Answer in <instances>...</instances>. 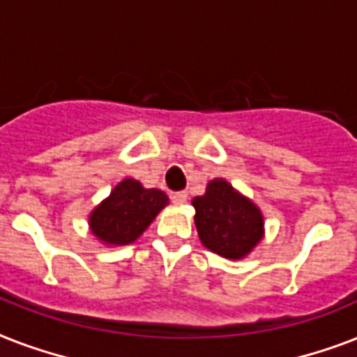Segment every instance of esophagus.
<instances>
[{
	"label": "esophagus",
	"mask_w": 357,
	"mask_h": 357,
	"mask_svg": "<svg viewBox=\"0 0 357 357\" xmlns=\"http://www.w3.org/2000/svg\"><path fill=\"white\" fill-rule=\"evenodd\" d=\"M172 202L176 206H183L185 202H187V192L185 190H179V192H174L172 195Z\"/></svg>",
	"instance_id": "1"
}]
</instances>
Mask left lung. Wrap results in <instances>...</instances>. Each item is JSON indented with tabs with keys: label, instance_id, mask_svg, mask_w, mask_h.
I'll return each instance as SVG.
<instances>
[{
	"label": "left lung",
	"instance_id": "1",
	"mask_svg": "<svg viewBox=\"0 0 357 357\" xmlns=\"http://www.w3.org/2000/svg\"><path fill=\"white\" fill-rule=\"evenodd\" d=\"M192 206L202 244L222 257L243 259L265 234L259 207L226 179L209 181L206 195L196 196Z\"/></svg>",
	"mask_w": 357,
	"mask_h": 357
}]
</instances>
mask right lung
Segmentation results:
<instances>
[{"label": "right lung", "mask_w": 357, "mask_h": 357, "mask_svg": "<svg viewBox=\"0 0 357 357\" xmlns=\"http://www.w3.org/2000/svg\"><path fill=\"white\" fill-rule=\"evenodd\" d=\"M168 204L159 189H144L133 178L122 179L109 198L94 207L89 224L91 231L103 244H131L144 234L157 213Z\"/></svg>", "instance_id": "obj_1"}]
</instances>
